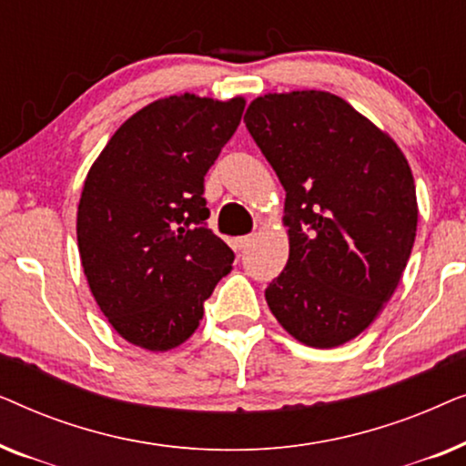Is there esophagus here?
I'll return each mask as SVG.
<instances>
[{
    "instance_id": "1",
    "label": "esophagus",
    "mask_w": 466,
    "mask_h": 466,
    "mask_svg": "<svg viewBox=\"0 0 466 466\" xmlns=\"http://www.w3.org/2000/svg\"><path fill=\"white\" fill-rule=\"evenodd\" d=\"M250 241H252V235H241V238H235V239H233V246H235V250L244 252L246 248L250 246Z\"/></svg>"
}]
</instances>
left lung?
Returning <instances> with one entry per match:
<instances>
[{"label":"left lung","mask_w":466,"mask_h":466,"mask_svg":"<svg viewBox=\"0 0 466 466\" xmlns=\"http://www.w3.org/2000/svg\"><path fill=\"white\" fill-rule=\"evenodd\" d=\"M244 123L286 190L289 263L271 314L305 346L335 348L392 297L418 227L416 184L394 139L327 91L269 93Z\"/></svg>","instance_id":"8db88e82"}]
</instances>
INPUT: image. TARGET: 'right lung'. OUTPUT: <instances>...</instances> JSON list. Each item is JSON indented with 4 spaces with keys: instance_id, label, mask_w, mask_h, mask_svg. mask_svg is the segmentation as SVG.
Returning <instances> with one entry per match:
<instances>
[{
    "instance_id": "right-lung-1",
    "label": "right lung",
    "mask_w": 466,
    "mask_h": 466,
    "mask_svg": "<svg viewBox=\"0 0 466 466\" xmlns=\"http://www.w3.org/2000/svg\"><path fill=\"white\" fill-rule=\"evenodd\" d=\"M246 101L171 95L118 127L82 188L78 250L99 309L133 346L167 352L195 333L235 254L208 228L203 180Z\"/></svg>"
}]
</instances>
